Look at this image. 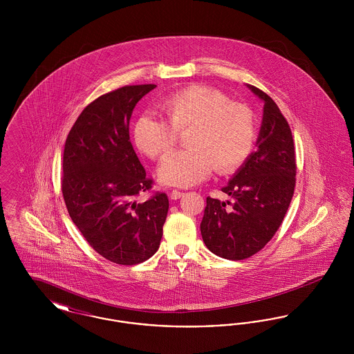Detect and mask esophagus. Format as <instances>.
Wrapping results in <instances>:
<instances>
[{"label":"esophagus","instance_id":"1","mask_svg":"<svg viewBox=\"0 0 354 354\" xmlns=\"http://www.w3.org/2000/svg\"><path fill=\"white\" fill-rule=\"evenodd\" d=\"M182 196H185V192L178 191V189H172V191H171V194H169V198H171V199H174V201L180 199Z\"/></svg>","mask_w":354,"mask_h":354}]
</instances>
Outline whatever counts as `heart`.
I'll use <instances>...</instances> for the list:
<instances>
[{"label":"heart","instance_id":"1","mask_svg":"<svg viewBox=\"0 0 354 354\" xmlns=\"http://www.w3.org/2000/svg\"><path fill=\"white\" fill-rule=\"evenodd\" d=\"M167 122L143 114L135 122L136 147L155 160H162L185 135L188 150L169 156L158 176L165 185L191 187L211 172L234 174L250 159L257 126L252 110L231 102L209 86L194 84L169 95L160 104Z\"/></svg>","mask_w":354,"mask_h":354}]
</instances>
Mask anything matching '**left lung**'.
<instances>
[{
  "label": "left lung",
  "mask_w": 354,
  "mask_h": 354,
  "mask_svg": "<svg viewBox=\"0 0 354 354\" xmlns=\"http://www.w3.org/2000/svg\"><path fill=\"white\" fill-rule=\"evenodd\" d=\"M264 102L257 150L221 191L234 202L207 198L203 241L216 256L244 260L266 247L280 228L296 185V153L290 127L268 94L248 84Z\"/></svg>",
  "instance_id": "left-lung-1"
}]
</instances>
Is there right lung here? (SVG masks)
I'll use <instances>...</instances> for the list:
<instances>
[{
    "label": "right lung",
    "instance_id": "add662e5",
    "mask_svg": "<svg viewBox=\"0 0 354 354\" xmlns=\"http://www.w3.org/2000/svg\"><path fill=\"white\" fill-rule=\"evenodd\" d=\"M156 84L123 86L84 109L71 127L62 160V195L68 215L95 252L120 266H135L158 251L169 198L150 191L129 123L135 104Z\"/></svg>",
    "mask_w": 354,
    "mask_h": 354
}]
</instances>
